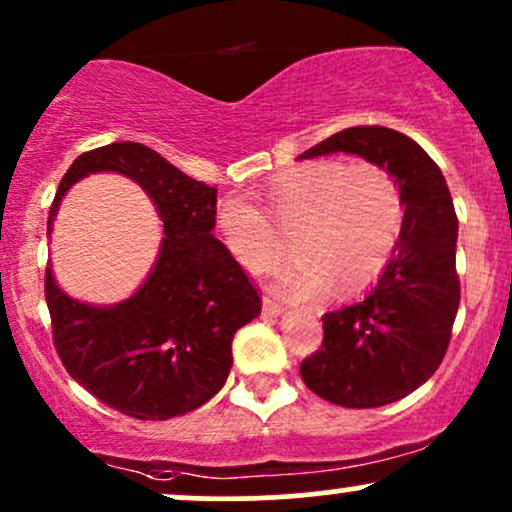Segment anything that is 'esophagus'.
I'll return each instance as SVG.
<instances>
[{
	"label": "esophagus",
	"instance_id": "1",
	"mask_svg": "<svg viewBox=\"0 0 512 512\" xmlns=\"http://www.w3.org/2000/svg\"><path fill=\"white\" fill-rule=\"evenodd\" d=\"M262 313H265L267 318H277L284 313V306L274 299H269V296H265V299H262Z\"/></svg>",
	"mask_w": 512,
	"mask_h": 512
}]
</instances>
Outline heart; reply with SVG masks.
I'll list each match as a JSON object with an SVG mask.
<instances>
[{
  "label": "heart",
  "mask_w": 512,
  "mask_h": 512,
  "mask_svg": "<svg viewBox=\"0 0 512 512\" xmlns=\"http://www.w3.org/2000/svg\"><path fill=\"white\" fill-rule=\"evenodd\" d=\"M265 213L243 196H226L213 213L221 245L252 274L269 272L291 238V262L274 279L289 301H313L328 291L345 299L379 279L403 223V196L381 165L308 162L279 177L265 196ZM272 220L280 232L273 230Z\"/></svg>",
  "instance_id": "1"
}]
</instances>
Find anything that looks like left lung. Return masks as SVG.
<instances>
[{
	"mask_svg": "<svg viewBox=\"0 0 512 512\" xmlns=\"http://www.w3.org/2000/svg\"><path fill=\"white\" fill-rule=\"evenodd\" d=\"M333 153L386 167L406 211L376 284L359 301L323 316V345L303 359L301 379L335 406L379 408L423 386L445 357L459 308V223L440 167L403 133L345 128L299 160Z\"/></svg>",
	"mask_w": 512,
	"mask_h": 512,
	"instance_id": "left-lung-1",
	"label": "left lung"
}]
</instances>
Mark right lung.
<instances>
[{"instance_id":"obj_1","label":"right lung","mask_w":512,"mask_h":512,"mask_svg":"<svg viewBox=\"0 0 512 512\" xmlns=\"http://www.w3.org/2000/svg\"><path fill=\"white\" fill-rule=\"evenodd\" d=\"M97 172L123 174L150 196L162 240L143 284L109 306L67 294L48 265L55 347L67 374L109 408L138 420L179 418L223 389L233 335L260 316V296L213 238L216 187L143 143H111L77 157L50 206L48 235L65 194Z\"/></svg>"}]
</instances>
